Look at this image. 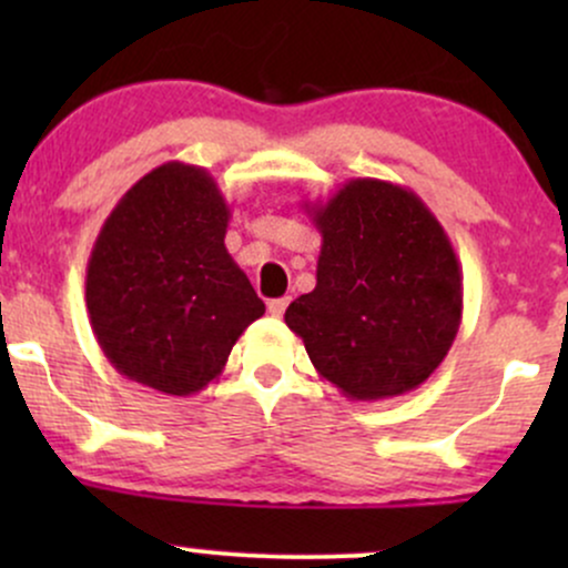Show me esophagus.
<instances>
[{
	"mask_svg": "<svg viewBox=\"0 0 568 568\" xmlns=\"http://www.w3.org/2000/svg\"><path fill=\"white\" fill-rule=\"evenodd\" d=\"M285 306H288V298H272V302L266 304V310H270L272 317H283Z\"/></svg>",
	"mask_w": 568,
	"mask_h": 568,
	"instance_id": "34e87169",
	"label": "esophagus"
}]
</instances>
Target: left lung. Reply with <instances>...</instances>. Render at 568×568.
Listing matches in <instances>:
<instances>
[{
	"instance_id": "obj_1",
	"label": "left lung",
	"mask_w": 568,
	"mask_h": 568,
	"mask_svg": "<svg viewBox=\"0 0 568 568\" xmlns=\"http://www.w3.org/2000/svg\"><path fill=\"white\" fill-rule=\"evenodd\" d=\"M304 207L323 237L317 285L285 310V325L352 400L410 393L462 323V270L446 230L410 189L379 179H349Z\"/></svg>"
}]
</instances>
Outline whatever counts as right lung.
I'll return each instance as SVG.
<instances>
[{
    "instance_id": "1",
    "label": "right lung",
    "mask_w": 568,
    "mask_h": 568,
    "mask_svg": "<svg viewBox=\"0 0 568 568\" xmlns=\"http://www.w3.org/2000/svg\"><path fill=\"white\" fill-rule=\"evenodd\" d=\"M230 216L205 168L165 162L103 221L84 302L98 347L130 382L165 395L200 393L264 315L224 245Z\"/></svg>"
}]
</instances>
